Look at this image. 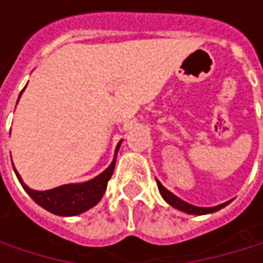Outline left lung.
Wrapping results in <instances>:
<instances>
[{
    "mask_svg": "<svg viewBox=\"0 0 263 263\" xmlns=\"http://www.w3.org/2000/svg\"><path fill=\"white\" fill-rule=\"evenodd\" d=\"M157 185H158V190H160L161 196L164 198V201L167 204H171L172 207H175V209H178L181 212H185L189 215H207V213H213V212H218V210H221L222 207H226L229 204V202H224V204H219L216 207H196V205H192V204L185 202L183 199H180L178 196H175L172 192H169L158 180H157Z\"/></svg>",
    "mask_w": 263,
    "mask_h": 263,
    "instance_id": "1",
    "label": "left lung"
}]
</instances>
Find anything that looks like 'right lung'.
<instances>
[{"label":"right lung","instance_id":"1","mask_svg":"<svg viewBox=\"0 0 263 263\" xmlns=\"http://www.w3.org/2000/svg\"><path fill=\"white\" fill-rule=\"evenodd\" d=\"M120 143L117 144L116 157H117ZM114 167H116V158L112 160V163L109 164V167L105 172H102L100 175H97L96 178H92L86 183L64 184V185L54 187L51 190H44V192H37V190L27 187L24 181L21 180L20 174L16 171H15V174H16L20 183L23 184L24 190L36 204H39L45 210H48L54 215H59V216H76V215L89 210L102 199V196L106 190L108 181L112 177Z\"/></svg>","mask_w":263,"mask_h":263}]
</instances>
